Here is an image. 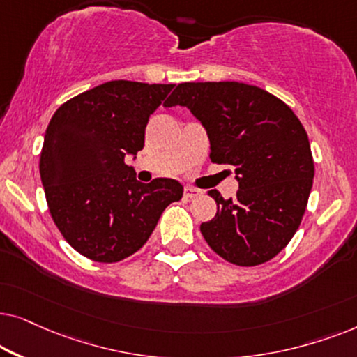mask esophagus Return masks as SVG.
<instances>
[{
    "instance_id": "obj_1",
    "label": "esophagus",
    "mask_w": 357,
    "mask_h": 357,
    "mask_svg": "<svg viewBox=\"0 0 357 357\" xmlns=\"http://www.w3.org/2000/svg\"><path fill=\"white\" fill-rule=\"evenodd\" d=\"M199 194H201V191H199V189H196V188H191V186L184 188V197L192 199V197H197Z\"/></svg>"
}]
</instances>
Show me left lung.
Here are the masks:
<instances>
[{"label":"left lung","mask_w":357,"mask_h":357,"mask_svg":"<svg viewBox=\"0 0 357 357\" xmlns=\"http://www.w3.org/2000/svg\"><path fill=\"white\" fill-rule=\"evenodd\" d=\"M184 106L211 140L212 163L235 169L238 191L223 199L201 234L228 263L256 266L286 248L301 225L313 184L307 132L292 109L258 86L238 82L181 83L165 107Z\"/></svg>","instance_id":"1"}]
</instances>
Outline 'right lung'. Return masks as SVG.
Listing matches in <instances>:
<instances>
[{"label": "right lung", "instance_id": "right-lung-1", "mask_svg": "<svg viewBox=\"0 0 357 357\" xmlns=\"http://www.w3.org/2000/svg\"><path fill=\"white\" fill-rule=\"evenodd\" d=\"M173 88L116 79L71 98L50 119L42 186L56 228L79 255L98 263L134 255L183 197L176 179L144 184L123 161L144 149L149 119Z\"/></svg>", "mask_w": 357, "mask_h": 357}]
</instances>
